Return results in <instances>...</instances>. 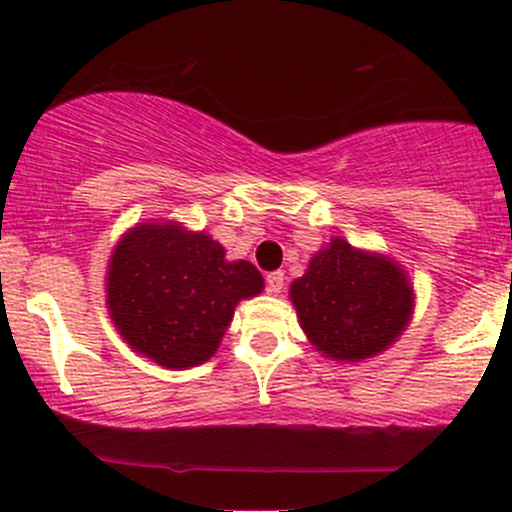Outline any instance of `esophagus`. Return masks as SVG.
<instances>
[{
	"mask_svg": "<svg viewBox=\"0 0 512 512\" xmlns=\"http://www.w3.org/2000/svg\"><path fill=\"white\" fill-rule=\"evenodd\" d=\"M281 289H284V272L267 274V291L269 293H281Z\"/></svg>",
	"mask_w": 512,
	"mask_h": 512,
	"instance_id": "34e87169",
	"label": "esophagus"
}]
</instances>
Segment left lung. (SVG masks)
Masks as SVG:
<instances>
[{
	"mask_svg": "<svg viewBox=\"0 0 512 512\" xmlns=\"http://www.w3.org/2000/svg\"><path fill=\"white\" fill-rule=\"evenodd\" d=\"M289 298L313 349L337 363L390 349L409 327L416 301L402 264L339 236L310 257Z\"/></svg>",
	"mask_w": 512,
	"mask_h": 512,
	"instance_id": "left-lung-1",
	"label": "left lung"
}]
</instances>
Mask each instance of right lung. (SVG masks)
Wrapping results in <instances>:
<instances>
[{
    "label": "right lung",
    "mask_w": 512,
    "mask_h": 512,
    "mask_svg": "<svg viewBox=\"0 0 512 512\" xmlns=\"http://www.w3.org/2000/svg\"><path fill=\"white\" fill-rule=\"evenodd\" d=\"M264 289L248 260H226L207 231L142 221L117 240L105 274L115 330L158 366L185 370L219 351L236 305Z\"/></svg>",
    "instance_id": "1"
}]
</instances>
